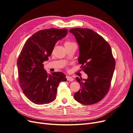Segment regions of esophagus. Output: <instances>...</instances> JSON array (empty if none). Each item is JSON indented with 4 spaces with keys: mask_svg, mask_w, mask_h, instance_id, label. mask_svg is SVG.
<instances>
[{
    "mask_svg": "<svg viewBox=\"0 0 133 133\" xmlns=\"http://www.w3.org/2000/svg\"><path fill=\"white\" fill-rule=\"evenodd\" d=\"M66 78H67V81H73L74 80V79L72 77H71V76H66Z\"/></svg>",
    "mask_w": 133,
    "mask_h": 133,
    "instance_id": "obj_1",
    "label": "esophagus"
}]
</instances>
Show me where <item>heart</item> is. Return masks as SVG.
Here are the masks:
<instances>
[{"mask_svg": "<svg viewBox=\"0 0 133 133\" xmlns=\"http://www.w3.org/2000/svg\"><path fill=\"white\" fill-rule=\"evenodd\" d=\"M76 45L75 42H73L72 41H66L65 42V47H67V46H71V45Z\"/></svg>", "mask_w": 133, "mask_h": 133, "instance_id": "obj_1", "label": "heart"}]
</instances>
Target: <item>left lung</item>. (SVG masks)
Instances as JSON below:
<instances>
[{"mask_svg": "<svg viewBox=\"0 0 133 133\" xmlns=\"http://www.w3.org/2000/svg\"><path fill=\"white\" fill-rule=\"evenodd\" d=\"M69 32L79 45L78 63L88 76L85 79L76 77L81 88L75 93V99L84 105L101 101L110 87L115 66L112 50L107 41L87 28H73Z\"/></svg>", "mask_w": 133, "mask_h": 133, "instance_id": "left-lung-1", "label": "left lung"}]
</instances>
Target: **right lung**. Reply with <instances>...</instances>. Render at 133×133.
<instances>
[{
    "mask_svg": "<svg viewBox=\"0 0 133 133\" xmlns=\"http://www.w3.org/2000/svg\"><path fill=\"white\" fill-rule=\"evenodd\" d=\"M67 29L40 30L29 38L17 61L20 86L28 99L36 104H49L56 98L57 89L66 76L60 72L48 75L44 62L49 59L56 43L65 37Z\"/></svg>",
    "mask_w": 133,
    "mask_h": 133,
    "instance_id": "add662e5",
    "label": "right lung"
}]
</instances>
